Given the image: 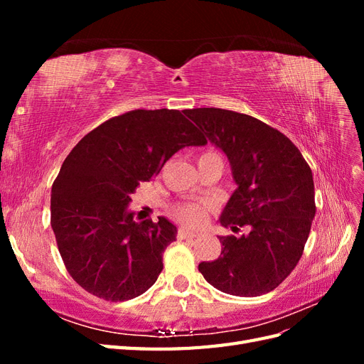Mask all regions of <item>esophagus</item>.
Listing matches in <instances>:
<instances>
[{
  "instance_id": "obj_1",
  "label": "esophagus",
  "mask_w": 364,
  "mask_h": 364,
  "mask_svg": "<svg viewBox=\"0 0 364 364\" xmlns=\"http://www.w3.org/2000/svg\"><path fill=\"white\" fill-rule=\"evenodd\" d=\"M199 235V232H196V230L193 229H188V228H179L178 229V238L183 240V238H193V237H197Z\"/></svg>"
}]
</instances>
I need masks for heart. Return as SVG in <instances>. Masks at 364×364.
I'll list each match as a JSON object with an SVG mask.
<instances>
[{
	"label": "heart",
	"mask_w": 364,
	"mask_h": 364,
	"mask_svg": "<svg viewBox=\"0 0 364 364\" xmlns=\"http://www.w3.org/2000/svg\"><path fill=\"white\" fill-rule=\"evenodd\" d=\"M214 156H218V155L213 150L202 151L200 155L197 156V164L205 161V159L214 158ZM209 209H211V205H209L208 202H183V203L176 205L171 209V214L182 223L197 226V225H202L205 222Z\"/></svg>",
	"instance_id": "heart-1"
}]
</instances>
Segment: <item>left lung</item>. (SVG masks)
I'll list each match as a JSON object with an SVG mask.
<instances>
[{"instance_id":"1","label":"left lung","mask_w":364,"mask_h":364,"mask_svg":"<svg viewBox=\"0 0 364 364\" xmlns=\"http://www.w3.org/2000/svg\"><path fill=\"white\" fill-rule=\"evenodd\" d=\"M222 149L238 185L220 223L247 235L218 237L222 253L199 264L203 278L234 296L274 290L301 259L316 214L310 165L279 130L220 107L185 112Z\"/></svg>"}]
</instances>
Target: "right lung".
I'll list each match as a JSON object with an SVG mask.
<instances>
[{"label": "right lung", "mask_w": 364, "mask_h": 364, "mask_svg": "<svg viewBox=\"0 0 364 364\" xmlns=\"http://www.w3.org/2000/svg\"><path fill=\"white\" fill-rule=\"evenodd\" d=\"M206 138L174 109H135L85 135L51 188V228L71 278L100 299L121 302L147 291L162 272L176 226L159 217L135 222L127 205L142 181L176 151Z\"/></svg>", "instance_id": "add662e5"}]
</instances>
